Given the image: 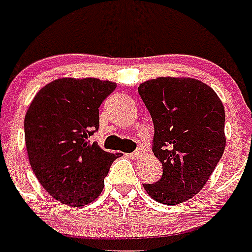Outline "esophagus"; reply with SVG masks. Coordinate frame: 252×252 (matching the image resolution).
<instances>
[{"label":"esophagus","instance_id":"obj_1","mask_svg":"<svg viewBox=\"0 0 252 252\" xmlns=\"http://www.w3.org/2000/svg\"><path fill=\"white\" fill-rule=\"evenodd\" d=\"M141 155H143V153H141V151H136V152H133V153H130L129 157L130 158H139Z\"/></svg>","mask_w":252,"mask_h":252}]
</instances>
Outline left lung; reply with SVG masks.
Wrapping results in <instances>:
<instances>
[{"instance_id":"left-lung-1","label":"left lung","mask_w":252,"mask_h":252,"mask_svg":"<svg viewBox=\"0 0 252 252\" xmlns=\"http://www.w3.org/2000/svg\"><path fill=\"white\" fill-rule=\"evenodd\" d=\"M151 113L153 153L162 176L144 189L160 203L177 205L202 190L226 147L224 108L214 90L191 78L160 76L139 86Z\"/></svg>"}]
</instances>
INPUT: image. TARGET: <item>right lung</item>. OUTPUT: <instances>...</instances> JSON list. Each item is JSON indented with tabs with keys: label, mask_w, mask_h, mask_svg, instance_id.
<instances>
[{
	"label": "right lung",
	"mask_w": 252,
	"mask_h": 252,
	"mask_svg": "<svg viewBox=\"0 0 252 252\" xmlns=\"http://www.w3.org/2000/svg\"><path fill=\"white\" fill-rule=\"evenodd\" d=\"M116 83L96 78H62L38 91L25 116V141L35 177L67 206L91 203L119 153L90 137L99 129V107Z\"/></svg>",
	"instance_id": "obj_1"
}]
</instances>
